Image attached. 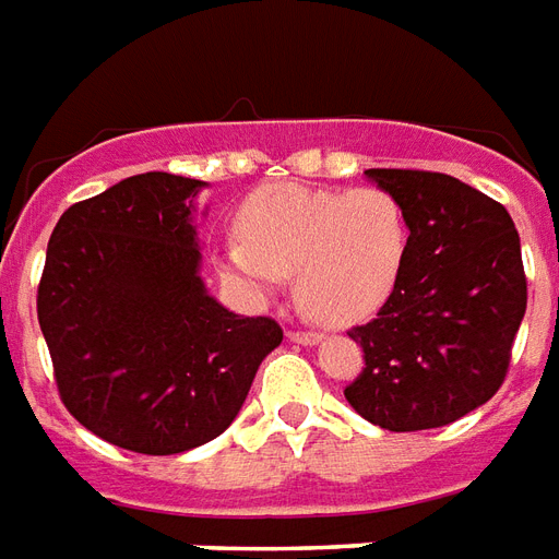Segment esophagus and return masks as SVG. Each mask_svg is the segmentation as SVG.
I'll use <instances>...</instances> for the list:
<instances>
[{"label": "esophagus", "mask_w": 559, "mask_h": 559, "mask_svg": "<svg viewBox=\"0 0 559 559\" xmlns=\"http://www.w3.org/2000/svg\"><path fill=\"white\" fill-rule=\"evenodd\" d=\"M288 338L297 344H318L321 342V335L312 333V330H288Z\"/></svg>", "instance_id": "esophagus-1"}]
</instances>
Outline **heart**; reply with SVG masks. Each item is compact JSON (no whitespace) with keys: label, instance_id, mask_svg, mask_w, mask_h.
Instances as JSON below:
<instances>
[{"label":"heart","instance_id":"obj_1","mask_svg":"<svg viewBox=\"0 0 559 559\" xmlns=\"http://www.w3.org/2000/svg\"><path fill=\"white\" fill-rule=\"evenodd\" d=\"M226 271L271 292L295 271V297L321 324H356L389 300L409 247L406 209L389 188L264 185L238 209Z\"/></svg>","mask_w":559,"mask_h":559}]
</instances>
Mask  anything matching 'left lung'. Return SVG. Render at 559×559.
Returning a JSON list of instances; mask_svg holds the SVG:
<instances>
[{
	"label": "left lung",
	"mask_w": 559,
	"mask_h": 559,
	"mask_svg": "<svg viewBox=\"0 0 559 559\" xmlns=\"http://www.w3.org/2000/svg\"><path fill=\"white\" fill-rule=\"evenodd\" d=\"M406 209L409 247L380 312L350 338L365 368L347 404L383 430L463 418L501 389L527 309L522 245L501 203L448 174L365 170Z\"/></svg>",
	"instance_id": "1"
}]
</instances>
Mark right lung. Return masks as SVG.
Wrapping results in <instances>:
<instances>
[{
	"instance_id": "obj_1",
	"label": "right lung",
	"mask_w": 559,
	"mask_h": 559,
	"mask_svg": "<svg viewBox=\"0 0 559 559\" xmlns=\"http://www.w3.org/2000/svg\"><path fill=\"white\" fill-rule=\"evenodd\" d=\"M205 182L138 174L73 203L52 229L37 321L67 413L105 442L170 456L235 421L259 365L283 342L200 280L191 224Z\"/></svg>"
}]
</instances>
